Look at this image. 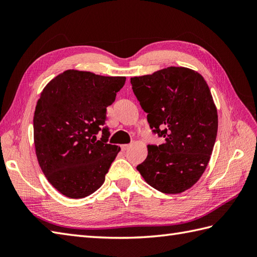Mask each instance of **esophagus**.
I'll return each mask as SVG.
<instances>
[{
    "instance_id": "esophagus-1",
    "label": "esophagus",
    "mask_w": 257,
    "mask_h": 257,
    "mask_svg": "<svg viewBox=\"0 0 257 257\" xmlns=\"http://www.w3.org/2000/svg\"><path fill=\"white\" fill-rule=\"evenodd\" d=\"M129 148H130V145H122L121 146V150L122 151H127Z\"/></svg>"
}]
</instances>
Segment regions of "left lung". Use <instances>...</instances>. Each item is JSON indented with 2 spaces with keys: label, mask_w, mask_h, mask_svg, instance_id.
I'll return each mask as SVG.
<instances>
[{
  "label": "left lung",
  "mask_w": 257,
  "mask_h": 257,
  "mask_svg": "<svg viewBox=\"0 0 257 257\" xmlns=\"http://www.w3.org/2000/svg\"><path fill=\"white\" fill-rule=\"evenodd\" d=\"M152 133L165 139L149 145L137 170L162 193L190 189L205 171L217 134V111L202 76L185 67H168L130 79Z\"/></svg>",
  "instance_id": "obj_1"
}]
</instances>
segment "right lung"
Returning a JSON list of instances; mask_svg holds the SVG:
<instances>
[{
	"mask_svg": "<svg viewBox=\"0 0 257 257\" xmlns=\"http://www.w3.org/2000/svg\"><path fill=\"white\" fill-rule=\"evenodd\" d=\"M125 77H107L69 69L43 89L34 113L38 163L65 196L81 199L105 181L120 148L108 144L107 107Z\"/></svg>",
	"mask_w": 257,
	"mask_h": 257,
	"instance_id": "obj_1",
	"label": "right lung"
}]
</instances>
